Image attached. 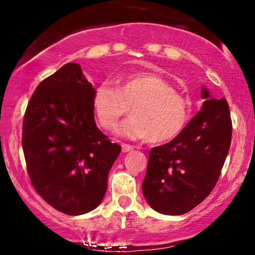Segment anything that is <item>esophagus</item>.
I'll list each match as a JSON object with an SVG mask.
<instances>
[{
    "mask_svg": "<svg viewBox=\"0 0 255 255\" xmlns=\"http://www.w3.org/2000/svg\"><path fill=\"white\" fill-rule=\"evenodd\" d=\"M121 147H122V152H129L133 150V146L128 145V144H122Z\"/></svg>",
    "mask_w": 255,
    "mask_h": 255,
    "instance_id": "esophagus-1",
    "label": "esophagus"
}]
</instances>
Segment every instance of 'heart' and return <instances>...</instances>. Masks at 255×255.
<instances>
[{"instance_id": "heart-1", "label": "heart", "mask_w": 255, "mask_h": 255, "mask_svg": "<svg viewBox=\"0 0 255 255\" xmlns=\"http://www.w3.org/2000/svg\"><path fill=\"white\" fill-rule=\"evenodd\" d=\"M191 107V99L154 73L128 75L119 87L99 85L92 98L93 113L102 128L111 129L131 108V118L115 128L116 134L133 140L150 137L156 144L174 139L184 129Z\"/></svg>"}]
</instances>
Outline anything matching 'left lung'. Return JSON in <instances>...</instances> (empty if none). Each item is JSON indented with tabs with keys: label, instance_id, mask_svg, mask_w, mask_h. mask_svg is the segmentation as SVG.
Listing matches in <instances>:
<instances>
[{
	"label": "left lung",
	"instance_id": "1",
	"mask_svg": "<svg viewBox=\"0 0 255 255\" xmlns=\"http://www.w3.org/2000/svg\"><path fill=\"white\" fill-rule=\"evenodd\" d=\"M201 110L176 137L150 150L142 193L154 211L183 215L211 193L230 148L229 105L203 87Z\"/></svg>",
	"mask_w": 255,
	"mask_h": 255
}]
</instances>
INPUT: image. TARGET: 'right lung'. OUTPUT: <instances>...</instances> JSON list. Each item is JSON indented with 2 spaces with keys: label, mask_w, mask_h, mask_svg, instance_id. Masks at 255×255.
Segmentation results:
<instances>
[{
  "label": "right lung",
  "mask_w": 255,
  "mask_h": 255,
  "mask_svg": "<svg viewBox=\"0 0 255 255\" xmlns=\"http://www.w3.org/2000/svg\"><path fill=\"white\" fill-rule=\"evenodd\" d=\"M95 91L80 64L67 63L38 85L25 113L28 176L38 194L66 215H84L101 204L121 152L96 126Z\"/></svg>",
  "instance_id": "right-lung-1"
}]
</instances>
